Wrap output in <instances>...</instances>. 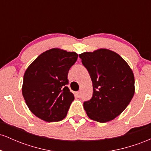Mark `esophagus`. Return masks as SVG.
Instances as JSON below:
<instances>
[{
    "instance_id": "esophagus-1",
    "label": "esophagus",
    "mask_w": 151,
    "mask_h": 151,
    "mask_svg": "<svg viewBox=\"0 0 151 151\" xmlns=\"http://www.w3.org/2000/svg\"><path fill=\"white\" fill-rule=\"evenodd\" d=\"M76 96H77V97H78V98H80L81 96V91H77V92L76 93Z\"/></svg>"
}]
</instances>
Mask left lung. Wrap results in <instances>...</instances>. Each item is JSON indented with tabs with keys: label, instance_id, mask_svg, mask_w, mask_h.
<instances>
[{
	"label": "left lung",
	"instance_id": "1",
	"mask_svg": "<svg viewBox=\"0 0 151 151\" xmlns=\"http://www.w3.org/2000/svg\"><path fill=\"white\" fill-rule=\"evenodd\" d=\"M88 70L93 84L92 97L84 102L91 120L110 121L124 111L135 93L133 71L115 52L99 49L79 55Z\"/></svg>",
	"mask_w": 151,
	"mask_h": 151
}]
</instances>
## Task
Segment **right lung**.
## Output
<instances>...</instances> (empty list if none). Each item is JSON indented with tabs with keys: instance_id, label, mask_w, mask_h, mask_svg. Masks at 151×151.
<instances>
[{
	"instance_id": "add662e5",
	"label": "right lung",
	"mask_w": 151,
	"mask_h": 151,
	"mask_svg": "<svg viewBox=\"0 0 151 151\" xmlns=\"http://www.w3.org/2000/svg\"><path fill=\"white\" fill-rule=\"evenodd\" d=\"M78 55L53 48L40 55L27 68L22 93L32 114L47 122L62 121L74 99L67 87L68 72Z\"/></svg>"
}]
</instances>
